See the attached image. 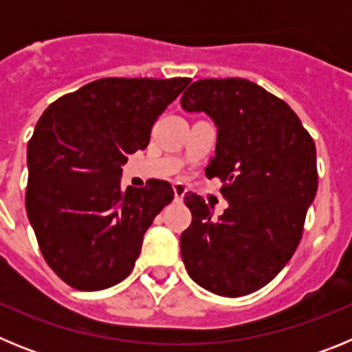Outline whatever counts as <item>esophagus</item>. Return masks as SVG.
<instances>
[{"mask_svg": "<svg viewBox=\"0 0 352 352\" xmlns=\"http://www.w3.org/2000/svg\"><path fill=\"white\" fill-rule=\"evenodd\" d=\"M186 194V186L183 183H174V201L182 203Z\"/></svg>", "mask_w": 352, "mask_h": 352, "instance_id": "1", "label": "esophagus"}]
</instances>
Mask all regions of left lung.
Listing matches in <instances>:
<instances>
[{"label": "left lung", "mask_w": 352, "mask_h": 352, "mask_svg": "<svg viewBox=\"0 0 352 352\" xmlns=\"http://www.w3.org/2000/svg\"><path fill=\"white\" fill-rule=\"evenodd\" d=\"M182 105L217 125L206 176L222 182L229 203L213 217V206L186 192L192 223L179 239L183 263L201 287L245 296L272 282L300 245L317 192L316 144L282 98L247 79L195 80Z\"/></svg>", "instance_id": "left-lung-1"}]
</instances>
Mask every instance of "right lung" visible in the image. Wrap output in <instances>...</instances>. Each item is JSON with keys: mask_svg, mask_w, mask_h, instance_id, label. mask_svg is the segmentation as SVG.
Segmentation results:
<instances>
[{"mask_svg": "<svg viewBox=\"0 0 352 352\" xmlns=\"http://www.w3.org/2000/svg\"><path fill=\"white\" fill-rule=\"evenodd\" d=\"M190 79L105 77L52 102L28 142L26 211L52 272L79 291L130 275L170 183L121 188V166Z\"/></svg>", "mask_w": 352, "mask_h": 352, "instance_id": "add662e5", "label": "right lung"}]
</instances>
